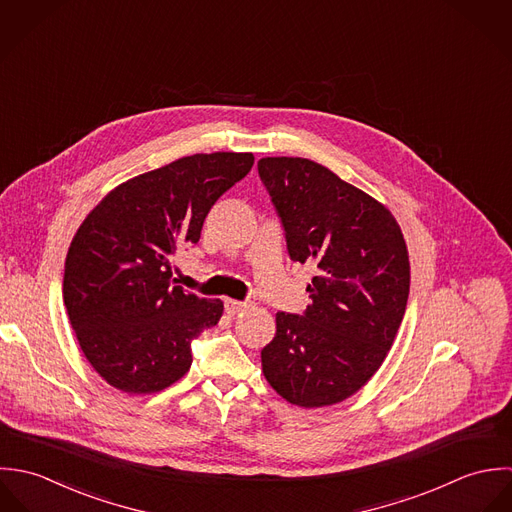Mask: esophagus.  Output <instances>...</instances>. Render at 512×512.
<instances>
[{
  "label": "esophagus",
  "mask_w": 512,
  "mask_h": 512,
  "mask_svg": "<svg viewBox=\"0 0 512 512\" xmlns=\"http://www.w3.org/2000/svg\"><path fill=\"white\" fill-rule=\"evenodd\" d=\"M249 308V303H243V301H233V299H225V312L235 316V314H241L243 310Z\"/></svg>",
  "instance_id": "obj_1"
}]
</instances>
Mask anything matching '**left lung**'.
<instances>
[{
    "label": "left lung",
    "instance_id": "1",
    "mask_svg": "<svg viewBox=\"0 0 512 512\" xmlns=\"http://www.w3.org/2000/svg\"><path fill=\"white\" fill-rule=\"evenodd\" d=\"M259 176L293 261L312 263L303 316L277 312L261 350L271 388L293 406L354 396L386 360L409 295V257L392 211L307 158H261Z\"/></svg>",
    "mask_w": 512,
    "mask_h": 512
}]
</instances>
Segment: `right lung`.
<instances>
[{"label": "right lung", "mask_w": 512, "mask_h": 512, "mask_svg": "<svg viewBox=\"0 0 512 512\" xmlns=\"http://www.w3.org/2000/svg\"><path fill=\"white\" fill-rule=\"evenodd\" d=\"M251 152L180 158L110 190L77 229L63 301L95 372L126 394H154L192 366V340L223 314L172 283V257L200 241L205 215L245 178Z\"/></svg>", "instance_id": "add662e5"}]
</instances>
